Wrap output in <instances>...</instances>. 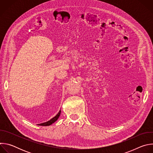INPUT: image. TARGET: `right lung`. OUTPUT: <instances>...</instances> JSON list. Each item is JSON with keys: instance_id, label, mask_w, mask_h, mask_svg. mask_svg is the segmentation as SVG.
I'll return each instance as SVG.
<instances>
[{"instance_id": "right-lung-1", "label": "right lung", "mask_w": 153, "mask_h": 153, "mask_svg": "<svg viewBox=\"0 0 153 153\" xmlns=\"http://www.w3.org/2000/svg\"><path fill=\"white\" fill-rule=\"evenodd\" d=\"M60 113H61V111L60 110L59 112L58 113V114L55 117H54L53 119H51L50 120H49V121H48L47 122H45V123H40V124H38V125H40V126H49V125H51L52 123L55 122L58 119V118L60 116Z\"/></svg>"}]
</instances>
